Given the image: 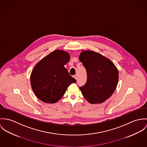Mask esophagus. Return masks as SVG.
Instances as JSON below:
<instances>
[{"label":"esophagus","instance_id":"obj_1","mask_svg":"<svg viewBox=\"0 0 147 147\" xmlns=\"http://www.w3.org/2000/svg\"><path fill=\"white\" fill-rule=\"evenodd\" d=\"M73 77L76 79V80H77V76H76V75H74V76H73Z\"/></svg>","mask_w":147,"mask_h":147}]
</instances>
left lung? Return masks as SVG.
Returning <instances> with one entry per match:
<instances>
[{
	"label": "left lung",
	"instance_id": "obj_1",
	"mask_svg": "<svg viewBox=\"0 0 147 147\" xmlns=\"http://www.w3.org/2000/svg\"><path fill=\"white\" fill-rule=\"evenodd\" d=\"M79 59L85 67L87 79L80 90L91 104H101L110 98L117 87L119 74L112 61L94 51H83Z\"/></svg>",
	"mask_w": 147,
	"mask_h": 147
}]
</instances>
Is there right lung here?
Here are the masks:
<instances>
[{
	"label": "right lung",
	"mask_w": 147,
	"mask_h": 147,
	"mask_svg": "<svg viewBox=\"0 0 147 147\" xmlns=\"http://www.w3.org/2000/svg\"><path fill=\"white\" fill-rule=\"evenodd\" d=\"M70 57L67 52L57 49L43 57L34 67L30 83L34 93L39 100L54 104L64 96L70 84L76 82L64 66Z\"/></svg>",
	"instance_id": "right-lung-1"
}]
</instances>
